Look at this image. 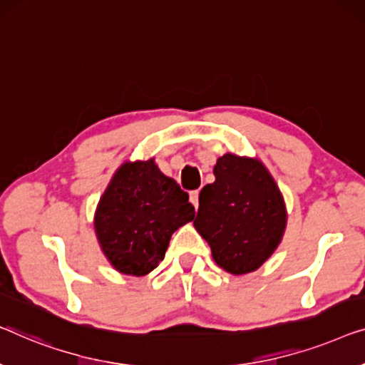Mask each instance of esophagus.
<instances>
[{
    "label": "esophagus",
    "mask_w": 365,
    "mask_h": 365,
    "mask_svg": "<svg viewBox=\"0 0 365 365\" xmlns=\"http://www.w3.org/2000/svg\"><path fill=\"white\" fill-rule=\"evenodd\" d=\"M189 199H191L194 207L197 209L199 207V191H191V194H189Z\"/></svg>",
    "instance_id": "esophagus-1"
}]
</instances>
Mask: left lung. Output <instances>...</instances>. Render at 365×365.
<instances>
[{
	"mask_svg": "<svg viewBox=\"0 0 365 365\" xmlns=\"http://www.w3.org/2000/svg\"><path fill=\"white\" fill-rule=\"evenodd\" d=\"M215 181L202 187L194 227L225 272L257 270L282 240L287 210L270 173L260 161L224 155Z\"/></svg>",
	"mask_w": 365,
	"mask_h": 365,
	"instance_id": "left-lung-1",
	"label": "left lung"
}]
</instances>
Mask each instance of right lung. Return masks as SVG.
Here are the masks:
<instances>
[{
    "label": "right lung",
    "mask_w": 365,
    "mask_h": 365,
    "mask_svg": "<svg viewBox=\"0 0 365 365\" xmlns=\"http://www.w3.org/2000/svg\"><path fill=\"white\" fill-rule=\"evenodd\" d=\"M194 215L189 194L155 161L125 163L100 199L95 232L118 272L143 277L165 258L173 232Z\"/></svg>",
    "instance_id": "obj_1"
}]
</instances>
